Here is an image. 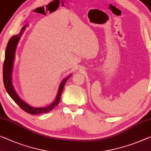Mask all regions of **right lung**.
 Wrapping results in <instances>:
<instances>
[{
  "instance_id": "obj_1",
  "label": "right lung",
  "mask_w": 151,
  "mask_h": 151,
  "mask_svg": "<svg viewBox=\"0 0 151 151\" xmlns=\"http://www.w3.org/2000/svg\"><path fill=\"white\" fill-rule=\"evenodd\" d=\"M27 25H24L21 29V32L17 35L13 36L9 39L8 42L7 46H6L5 50V55H4V61L3 64V82L4 87H5L6 92L9 94L11 98L16 103L19 105L23 110L25 112L32 115L40 114V113H48L49 111H52L55 106H57L58 104L61 100V96L62 94V91L63 90L65 84L68 79L70 78L72 74L69 75L68 77L65 78L61 81L60 83L59 90L56 96V99L55 101L48 106H44V107H34V106H30L27 103L20 98L19 95L17 94V92L15 91L14 88L13 83H12V70L13 68V63L15 61V50L17 47V44L21 38V36H22L24 30L25 29V27Z\"/></svg>"
}]
</instances>
